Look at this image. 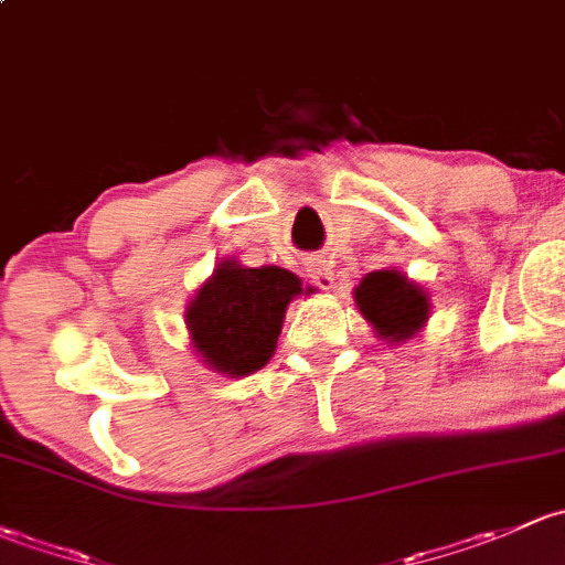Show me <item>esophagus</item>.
Instances as JSON below:
<instances>
[{
  "instance_id": "obj_1",
  "label": "esophagus",
  "mask_w": 565,
  "mask_h": 565,
  "mask_svg": "<svg viewBox=\"0 0 565 565\" xmlns=\"http://www.w3.org/2000/svg\"><path fill=\"white\" fill-rule=\"evenodd\" d=\"M307 277H310V282L318 285L321 290L334 288V271H331V266L326 264V260H310V264H307Z\"/></svg>"
}]
</instances>
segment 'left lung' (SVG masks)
<instances>
[{"mask_svg": "<svg viewBox=\"0 0 565 565\" xmlns=\"http://www.w3.org/2000/svg\"><path fill=\"white\" fill-rule=\"evenodd\" d=\"M353 301L375 337L388 345H403L413 340L427 326L433 312L427 290L394 266L364 275L362 282L353 288Z\"/></svg>", "mask_w": 565, "mask_h": 565, "instance_id": "left-lung-1", "label": "left lung"}]
</instances>
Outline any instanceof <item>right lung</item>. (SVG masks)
<instances>
[{"label":"right lung","mask_w":565,"mask_h":565,"mask_svg":"<svg viewBox=\"0 0 565 565\" xmlns=\"http://www.w3.org/2000/svg\"><path fill=\"white\" fill-rule=\"evenodd\" d=\"M301 294H312V288H301L294 271L280 266L249 269L236 258H223L198 285L184 312L190 345L220 375H253L275 356L285 310Z\"/></svg>","instance_id":"1"}]
</instances>
